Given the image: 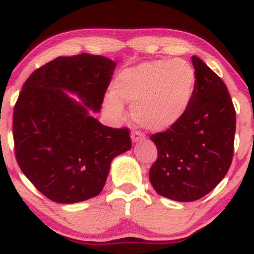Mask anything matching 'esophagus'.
<instances>
[{
    "label": "esophagus",
    "instance_id": "obj_1",
    "mask_svg": "<svg viewBox=\"0 0 254 254\" xmlns=\"http://www.w3.org/2000/svg\"><path fill=\"white\" fill-rule=\"evenodd\" d=\"M145 138V135L143 132H141V131L138 130H135L131 132V139H132V142H139V141H143Z\"/></svg>",
    "mask_w": 254,
    "mask_h": 254
}]
</instances>
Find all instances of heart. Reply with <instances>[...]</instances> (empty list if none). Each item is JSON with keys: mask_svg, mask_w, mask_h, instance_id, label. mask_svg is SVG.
Returning <instances> with one entry per match:
<instances>
[{"mask_svg": "<svg viewBox=\"0 0 254 254\" xmlns=\"http://www.w3.org/2000/svg\"><path fill=\"white\" fill-rule=\"evenodd\" d=\"M194 88L196 72L182 58L139 63L122 70L115 81L116 96L133 104V119L155 131L168 129L184 117L192 103ZM117 98L111 95L106 104L119 115L122 104Z\"/></svg>", "mask_w": 254, "mask_h": 254, "instance_id": "heart-1", "label": "heart"}]
</instances>
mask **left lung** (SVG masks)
Instances as JSON below:
<instances>
[{"label":"left lung","mask_w":254,"mask_h":254,"mask_svg":"<svg viewBox=\"0 0 254 254\" xmlns=\"http://www.w3.org/2000/svg\"><path fill=\"white\" fill-rule=\"evenodd\" d=\"M196 88L188 112L150 139L157 159L149 179L161 196L193 202L214 190L228 172L234 151L237 117L227 86L203 62L192 57Z\"/></svg>","instance_id":"left-lung-1"}]
</instances>
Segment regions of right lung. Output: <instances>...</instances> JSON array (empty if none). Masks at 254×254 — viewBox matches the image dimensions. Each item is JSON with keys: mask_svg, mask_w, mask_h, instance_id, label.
Returning <instances> with one entry per match:
<instances>
[{"mask_svg": "<svg viewBox=\"0 0 254 254\" xmlns=\"http://www.w3.org/2000/svg\"><path fill=\"white\" fill-rule=\"evenodd\" d=\"M115 68L103 56L57 57L22 86L13 113L16 161L37 190L54 202L98 196L111 161L131 148L127 127H105L89 115V110L100 111Z\"/></svg>", "mask_w": 254, "mask_h": 254, "instance_id": "obj_1", "label": "right lung"}]
</instances>
